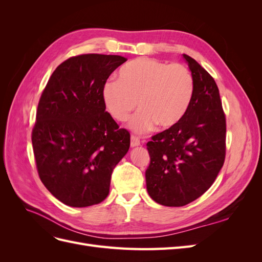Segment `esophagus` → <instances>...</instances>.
<instances>
[{"label":"esophagus","instance_id":"esophagus-1","mask_svg":"<svg viewBox=\"0 0 262 262\" xmlns=\"http://www.w3.org/2000/svg\"><path fill=\"white\" fill-rule=\"evenodd\" d=\"M140 145V139L136 136H131V147H136Z\"/></svg>","mask_w":262,"mask_h":262}]
</instances>
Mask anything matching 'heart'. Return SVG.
<instances>
[{"mask_svg":"<svg viewBox=\"0 0 262 262\" xmlns=\"http://www.w3.org/2000/svg\"><path fill=\"white\" fill-rule=\"evenodd\" d=\"M194 93V80L182 64H169L149 58H138L121 67L118 81L102 86L101 97L107 112L117 121L133 116L130 129L137 133L176 125L188 112Z\"/></svg>","mask_w":262,"mask_h":262,"instance_id":"1","label":"heart"}]
</instances>
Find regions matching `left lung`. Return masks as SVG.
<instances>
[{
  "instance_id": "obj_1",
  "label": "left lung",
  "mask_w": 262,
  "mask_h": 262,
  "mask_svg": "<svg viewBox=\"0 0 262 262\" xmlns=\"http://www.w3.org/2000/svg\"><path fill=\"white\" fill-rule=\"evenodd\" d=\"M182 58L194 80L191 104L176 125L146 144L147 192L165 207H184L201 196L215 181L225 158L226 121L217 85L194 59Z\"/></svg>"
}]
</instances>
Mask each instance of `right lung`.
I'll return each instance as SVG.
<instances>
[{
  "mask_svg": "<svg viewBox=\"0 0 262 262\" xmlns=\"http://www.w3.org/2000/svg\"><path fill=\"white\" fill-rule=\"evenodd\" d=\"M126 61L82 54L54 70L39 100L33 129L39 177L69 207L98 204L109 193L116 165L128 153L130 133L105 112L102 86Z\"/></svg>",
  "mask_w": 262,
  "mask_h": 262,
  "instance_id": "1",
  "label": "right lung"
}]
</instances>
